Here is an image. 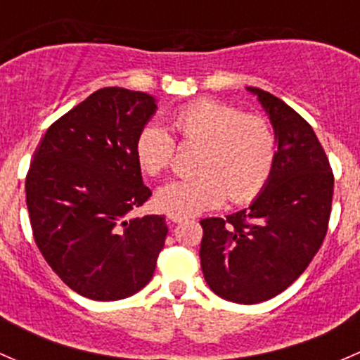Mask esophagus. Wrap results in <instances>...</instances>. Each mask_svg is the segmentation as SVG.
I'll return each instance as SVG.
<instances>
[{
    "label": "esophagus",
    "instance_id": "obj_1",
    "mask_svg": "<svg viewBox=\"0 0 360 360\" xmlns=\"http://www.w3.org/2000/svg\"><path fill=\"white\" fill-rule=\"evenodd\" d=\"M167 219H169L170 223H181V221L186 219V216H181V214H169Z\"/></svg>",
    "mask_w": 360,
    "mask_h": 360
}]
</instances>
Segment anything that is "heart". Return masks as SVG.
<instances>
[{
  "mask_svg": "<svg viewBox=\"0 0 360 360\" xmlns=\"http://www.w3.org/2000/svg\"><path fill=\"white\" fill-rule=\"evenodd\" d=\"M170 129L184 146H202L198 176L163 184L157 202L165 212L190 214L217 207L224 198L248 203L270 181L278 155V139L270 120L249 115L228 103L202 99L181 108ZM177 144L167 130L146 125L136 139L139 167L158 176L172 165Z\"/></svg>",
  "mask_w": 360,
  "mask_h": 360,
  "instance_id": "b5f03b06",
  "label": "heart"
}]
</instances>
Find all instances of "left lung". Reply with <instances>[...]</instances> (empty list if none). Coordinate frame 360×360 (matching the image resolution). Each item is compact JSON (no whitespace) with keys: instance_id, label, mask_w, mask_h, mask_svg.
<instances>
[{"instance_id":"1","label":"left lung","mask_w":360,"mask_h":360,"mask_svg":"<svg viewBox=\"0 0 360 360\" xmlns=\"http://www.w3.org/2000/svg\"><path fill=\"white\" fill-rule=\"evenodd\" d=\"M278 139L274 172L249 209L200 221V264L209 288L233 303L254 304L289 288L328 233L335 176L310 123L259 89Z\"/></svg>"}]
</instances>
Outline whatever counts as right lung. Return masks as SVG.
<instances>
[{"instance_id": "add662e5", "label": "right lung", "mask_w": 360, "mask_h": 360, "mask_svg": "<svg viewBox=\"0 0 360 360\" xmlns=\"http://www.w3.org/2000/svg\"><path fill=\"white\" fill-rule=\"evenodd\" d=\"M155 110L144 92L99 89L56 120L32 155L25 176L32 237L60 281L90 300L141 291L165 244V217L127 216L151 197L136 139Z\"/></svg>"}]
</instances>
